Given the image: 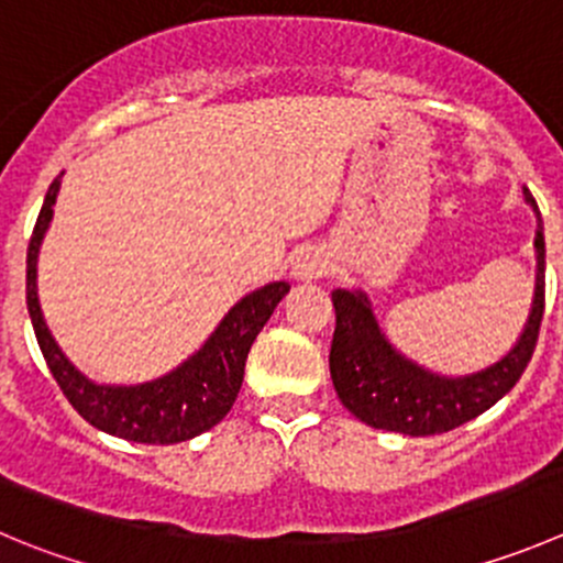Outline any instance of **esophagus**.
I'll list each match as a JSON object with an SVG mask.
<instances>
[{
  "mask_svg": "<svg viewBox=\"0 0 563 563\" xmlns=\"http://www.w3.org/2000/svg\"><path fill=\"white\" fill-rule=\"evenodd\" d=\"M321 275H327V258L319 250H302L297 255V261L291 264V277L294 280H319Z\"/></svg>",
  "mask_w": 563,
  "mask_h": 563,
  "instance_id": "1",
  "label": "esophagus"
}]
</instances>
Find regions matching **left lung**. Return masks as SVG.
Wrapping results in <instances>:
<instances>
[{"label": "left lung", "mask_w": 563, "mask_h": 563, "mask_svg": "<svg viewBox=\"0 0 563 563\" xmlns=\"http://www.w3.org/2000/svg\"><path fill=\"white\" fill-rule=\"evenodd\" d=\"M526 203L537 214V291L531 316L504 360L467 376H440L420 368L390 346L374 319L363 291L335 288V332L330 346V374L343 407L363 423L409 438L451 432L487 412L506 396L533 357L544 316V233L542 214L526 189Z\"/></svg>", "instance_id": "left-lung-1"}]
</instances>
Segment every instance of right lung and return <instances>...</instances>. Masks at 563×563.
<instances>
[{
	"instance_id": "1",
	"label": "right lung",
	"mask_w": 563,
	"mask_h": 563,
	"mask_svg": "<svg viewBox=\"0 0 563 563\" xmlns=\"http://www.w3.org/2000/svg\"><path fill=\"white\" fill-rule=\"evenodd\" d=\"M59 176L48 187L26 250V310L35 327L37 346L59 390L90 427L131 443L170 445L209 432L231 412L244 379L250 346L291 286L280 280L247 294L242 302L228 310L209 341L170 374L143 385H96L59 352L37 302V253H41L43 233L52 222Z\"/></svg>"
}]
</instances>
